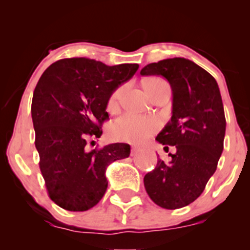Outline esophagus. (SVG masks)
<instances>
[{
  "label": "esophagus",
  "mask_w": 250,
  "mask_h": 250,
  "mask_svg": "<svg viewBox=\"0 0 250 250\" xmlns=\"http://www.w3.org/2000/svg\"><path fill=\"white\" fill-rule=\"evenodd\" d=\"M140 151V148L139 147H133L131 148V156H134V155H136L137 153Z\"/></svg>",
  "instance_id": "1"
}]
</instances>
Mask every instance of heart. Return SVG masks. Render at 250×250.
<instances>
[{
    "label": "heart",
    "mask_w": 250,
    "mask_h": 250,
    "mask_svg": "<svg viewBox=\"0 0 250 250\" xmlns=\"http://www.w3.org/2000/svg\"><path fill=\"white\" fill-rule=\"evenodd\" d=\"M161 81L162 80L157 79V77L149 79L145 84L146 90L148 91L149 89H151L155 84H157V83ZM122 91L123 87H120L117 88L116 90H114V93L111 94L108 100V110H114V109L117 107L120 99H121ZM159 128L160 121L156 117L140 116L135 115V114L125 113L120 117H117L116 121L114 122L113 129H111V134H113L114 139L116 140L139 143L147 140L148 137L151 136Z\"/></svg>",
    "instance_id": "obj_1"
}]
</instances>
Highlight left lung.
<instances>
[{"instance_id": "1", "label": "left lung", "mask_w": 250, "mask_h": 250, "mask_svg": "<svg viewBox=\"0 0 250 250\" xmlns=\"http://www.w3.org/2000/svg\"><path fill=\"white\" fill-rule=\"evenodd\" d=\"M142 76H163L173 90V115L156 141L174 146L171 160L157 161L143 182L160 207L177 209L194 202L205 190L223 150L226 117L216 80L196 63L174 57L147 64Z\"/></svg>"}]
</instances>
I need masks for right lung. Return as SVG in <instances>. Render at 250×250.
Wrapping results in <instances>:
<instances>
[{"mask_svg":"<svg viewBox=\"0 0 250 250\" xmlns=\"http://www.w3.org/2000/svg\"><path fill=\"white\" fill-rule=\"evenodd\" d=\"M139 69L136 63L107 65L85 57L63 59L48 67L31 102L35 147L49 197L69 211H85L108 187L105 170L130 154L127 143L89 150L102 135L107 103Z\"/></svg>","mask_w":250,"mask_h":250,"instance_id":"add662e5","label":"right lung"}]
</instances>
